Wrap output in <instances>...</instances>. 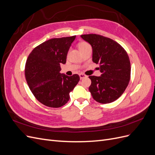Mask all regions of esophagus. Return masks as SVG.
I'll return each mask as SVG.
<instances>
[{"label": "esophagus", "instance_id": "1", "mask_svg": "<svg viewBox=\"0 0 155 155\" xmlns=\"http://www.w3.org/2000/svg\"><path fill=\"white\" fill-rule=\"evenodd\" d=\"M79 78H80V79H83V78H87V76H86V75L83 74H79Z\"/></svg>", "mask_w": 155, "mask_h": 155}]
</instances>
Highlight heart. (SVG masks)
Masks as SVG:
<instances>
[{
    "label": "heart",
    "mask_w": 155,
    "mask_h": 155,
    "mask_svg": "<svg viewBox=\"0 0 155 155\" xmlns=\"http://www.w3.org/2000/svg\"><path fill=\"white\" fill-rule=\"evenodd\" d=\"M87 45H88V43H85V42H82V43H80L79 44V45H78L79 49L80 50V49L84 48V47H85V46H87Z\"/></svg>",
    "instance_id": "obj_1"
}]
</instances>
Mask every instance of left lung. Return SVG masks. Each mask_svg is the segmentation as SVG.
Wrapping results in <instances>:
<instances>
[{
    "instance_id": "8db88e82",
    "label": "left lung",
    "mask_w": 155,
    "mask_h": 155,
    "mask_svg": "<svg viewBox=\"0 0 155 155\" xmlns=\"http://www.w3.org/2000/svg\"><path fill=\"white\" fill-rule=\"evenodd\" d=\"M92 48V61L100 64L101 76H91L89 91L101 104L113 102L122 95L130 77L127 53L117 42L97 34L81 35Z\"/></svg>"
}]
</instances>
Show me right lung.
I'll use <instances>...</instances> for the list:
<instances>
[{"instance_id":"obj_1","label":"right lung","mask_w":155,"mask_h":155,"mask_svg":"<svg viewBox=\"0 0 155 155\" xmlns=\"http://www.w3.org/2000/svg\"><path fill=\"white\" fill-rule=\"evenodd\" d=\"M76 35L54 38L37 46L28 57L25 77L32 94L42 104L49 107L63 106L70 99V92L79 81L78 74H61L69 48Z\"/></svg>"}]
</instances>
